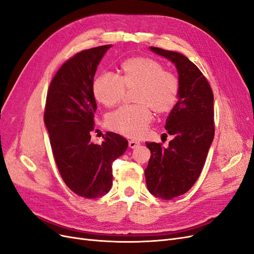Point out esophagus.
<instances>
[{"label": "esophagus", "mask_w": 254, "mask_h": 254, "mask_svg": "<svg viewBox=\"0 0 254 254\" xmlns=\"http://www.w3.org/2000/svg\"><path fill=\"white\" fill-rule=\"evenodd\" d=\"M139 144H140V143H139V142L136 141V140H129V141H128V146H129L130 149L137 148V146H138Z\"/></svg>", "instance_id": "esophagus-1"}]
</instances>
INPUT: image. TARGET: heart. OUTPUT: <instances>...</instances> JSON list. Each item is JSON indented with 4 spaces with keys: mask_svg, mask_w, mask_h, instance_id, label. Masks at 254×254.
Instances as JSON below:
<instances>
[{
    "mask_svg": "<svg viewBox=\"0 0 254 254\" xmlns=\"http://www.w3.org/2000/svg\"><path fill=\"white\" fill-rule=\"evenodd\" d=\"M121 75L103 71L93 84L98 102L111 108L124 97L127 88L137 87L135 101L138 104L125 105L110 113L105 125L114 132L129 138L144 135L157 114L171 112L179 95V81L171 71L165 70L159 61L150 57H130L120 64Z\"/></svg>",
    "mask_w": 254,
    "mask_h": 254,
    "instance_id": "b5f03b06",
    "label": "heart"
}]
</instances>
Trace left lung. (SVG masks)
<instances>
[{"label": "left lung", "mask_w": 254, "mask_h": 254, "mask_svg": "<svg viewBox=\"0 0 254 254\" xmlns=\"http://www.w3.org/2000/svg\"><path fill=\"white\" fill-rule=\"evenodd\" d=\"M151 51L175 64L179 95L165 126L174 138L168 148L145 143L151 157L144 175L151 194L173 199L189 191L201 173L214 138V97L207 78L186 56L153 46Z\"/></svg>", "instance_id": "8db88e82"}]
</instances>
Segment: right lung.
Wrapping results in <instances>:
<instances>
[{"mask_svg": "<svg viewBox=\"0 0 254 254\" xmlns=\"http://www.w3.org/2000/svg\"><path fill=\"white\" fill-rule=\"evenodd\" d=\"M111 46L89 48L65 61L46 96L44 124L56 165L65 185L85 198H98L111 190L112 163L127 149V140L118 134L106 133L100 145L91 141L89 134L97 111L94 77Z\"/></svg>", "mask_w": 254, "mask_h": 254, "instance_id": "obj_1", "label": "right lung"}]
</instances>
